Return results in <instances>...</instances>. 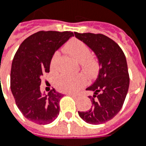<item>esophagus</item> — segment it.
Returning <instances> with one entry per match:
<instances>
[{
    "instance_id": "obj_1",
    "label": "esophagus",
    "mask_w": 146,
    "mask_h": 146,
    "mask_svg": "<svg viewBox=\"0 0 146 146\" xmlns=\"http://www.w3.org/2000/svg\"><path fill=\"white\" fill-rule=\"evenodd\" d=\"M65 94L70 96H72L73 98H78V97H81V96H82L81 94H73V93H65Z\"/></svg>"
}]
</instances>
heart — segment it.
Segmentation results:
<instances>
[{"mask_svg":"<svg viewBox=\"0 0 146 146\" xmlns=\"http://www.w3.org/2000/svg\"><path fill=\"white\" fill-rule=\"evenodd\" d=\"M66 49L69 54H71L75 60L80 62L82 70L86 74H94L97 68V62L90 55V49L85 43L79 40L74 39L67 45ZM58 59L59 52H55L50 60V66L51 69L55 68ZM85 82V78L81 74L73 76L68 74H62L57 79V86L63 92H73L83 85Z\"/></svg>","mask_w":146,"mask_h":146,"instance_id":"1","label":"heart"}]
</instances>
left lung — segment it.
Returning a JSON list of instances; mask_svg holds the SVG:
<instances>
[{"mask_svg": "<svg viewBox=\"0 0 146 146\" xmlns=\"http://www.w3.org/2000/svg\"><path fill=\"white\" fill-rule=\"evenodd\" d=\"M74 34L95 53L100 66L96 81L86 89L93 92L89 96L92 107L78 111V114L87 123H105L122 109L128 92L130 79L125 54L115 41L103 34Z\"/></svg>", "mask_w": 146, "mask_h": 146, "instance_id": "left-lung-1", "label": "left lung"}]
</instances>
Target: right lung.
<instances>
[{"label":"right lung","instance_id":"right-lung-1","mask_svg":"<svg viewBox=\"0 0 146 146\" xmlns=\"http://www.w3.org/2000/svg\"><path fill=\"white\" fill-rule=\"evenodd\" d=\"M73 36L72 32L40 31L21 43L12 61L10 89L23 115L36 124L52 123L60 113L63 94L40 90L41 77L50 72L54 52Z\"/></svg>","mask_w":146,"mask_h":146}]
</instances>
